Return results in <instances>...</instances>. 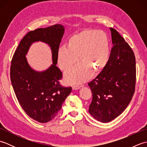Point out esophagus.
I'll return each mask as SVG.
<instances>
[{
	"label": "esophagus",
	"mask_w": 147,
	"mask_h": 147,
	"mask_svg": "<svg viewBox=\"0 0 147 147\" xmlns=\"http://www.w3.org/2000/svg\"><path fill=\"white\" fill-rule=\"evenodd\" d=\"M80 86H78V85H74V86H73V90H78V89H80Z\"/></svg>",
	"instance_id": "esophagus-1"
}]
</instances>
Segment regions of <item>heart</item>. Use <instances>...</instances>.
I'll list each match as a JSON object with an SVG mask.
<instances>
[{
    "instance_id": "1",
    "label": "heart",
    "mask_w": 147,
    "mask_h": 147,
    "mask_svg": "<svg viewBox=\"0 0 147 147\" xmlns=\"http://www.w3.org/2000/svg\"><path fill=\"white\" fill-rule=\"evenodd\" d=\"M68 47L61 46L57 51V62L62 70L66 71L80 60L82 63L65 73L67 83H80L88 80L93 70L99 72L107 65L110 56V45L105 32L86 29L68 40Z\"/></svg>"
}]
</instances>
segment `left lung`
Wrapping results in <instances>:
<instances>
[{
    "mask_svg": "<svg viewBox=\"0 0 147 147\" xmlns=\"http://www.w3.org/2000/svg\"><path fill=\"white\" fill-rule=\"evenodd\" d=\"M113 47L105 67L88 85L92 92L89 112L107 123L123 112L131 100L136 84L135 56L128 43L110 28Z\"/></svg>",
    "mask_w": 147,
    "mask_h": 147,
    "instance_id": "obj_1",
    "label": "left lung"
}]
</instances>
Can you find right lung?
<instances>
[{"instance_id": "right-lung-1", "label": "right lung", "mask_w": 147, "mask_h": 147, "mask_svg": "<svg viewBox=\"0 0 147 147\" xmlns=\"http://www.w3.org/2000/svg\"><path fill=\"white\" fill-rule=\"evenodd\" d=\"M64 33V27L59 24L31 31L21 40L12 59L11 81L18 100L28 116L41 123L57 115L72 90L60 85L62 74L56 66ZM39 41L50 46L53 55V64L42 72L33 70L26 58L30 45Z\"/></svg>"}]
</instances>
